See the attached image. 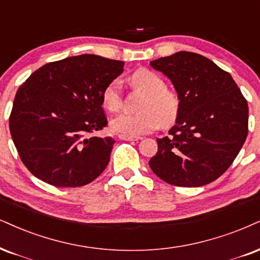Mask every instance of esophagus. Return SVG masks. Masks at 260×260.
<instances>
[{
	"label": "esophagus",
	"mask_w": 260,
	"mask_h": 260,
	"mask_svg": "<svg viewBox=\"0 0 260 260\" xmlns=\"http://www.w3.org/2000/svg\"><path fill=\"white\" fill-rule=\"evenodd\" d=\"M118 137L124 141H139L141 139L139 136H127V135H119Z\"/></svg>",
	"instance_id": "1"
}]
</instances>
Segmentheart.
Listing matches in <instances>:
<instances>
[{"label":"heart","instance_id":"obj_1","mask_svg":"<svg viewBox=\"0 0 260 260\" xmlns=\"http://www.w3.org/2000/svg\"><path fill=\"white\" fill-rule=\"evenodd\" d=\"M131 84L145 94L141 101L139 114H120L111 121V129L120 135L139 136L158 129L160 125L170 126L177 119L181 99L177 92L166 88L164 79L158 73L139 69L131 76ZM102 106L115 113L123 105L119 79H113L105 86L101 95Z\"/></svg>","mask_w":260,"mask_h":260}]
</instances>
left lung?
I'll return each instance as SVG.
<instances>
[{
	"mask_svg": "<svg viewBox=\"0 0 260 260\" xmlns=\"http://www.w3.org/2000/svg\"><path fill=\"white\" fill-rule=\"evenodd\" d=\"M181 99L169 136L156 139L152 171L166 183L201 187L216 181L248 134V105L233 77L200 54L178 52L150 61Z\"/></svg>",
	"mask_w": 260,
	"mask_h": 260,
	"instance_id": "obj_1",
	"label": "left lung"
}]
</instances>
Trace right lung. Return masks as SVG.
<instances>
[{
  "label": "right lung",
  "mask_w": 260,
  "mask_h": 260,
  "mask_svg": "<svg viewBox=\"0 0 260 260\" xmlns=\"http://www.w3.org/2000/svg\"><path fill=\"white\" fill-rule=\"evenodd\" d=\"M123 67L83 54L46 63L22 83L9 130L32 175L55 187H82L102 174L115 141L92 134L107 125L101 95Z\"/></svg>",
  "instance_id": "right-lung-1"
}]
</instances>
